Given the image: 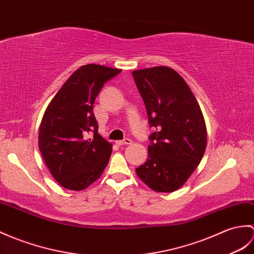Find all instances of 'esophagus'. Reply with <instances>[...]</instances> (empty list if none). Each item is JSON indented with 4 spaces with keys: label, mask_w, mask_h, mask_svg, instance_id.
I'll return each instance as SVG.
<instances>
[{
    "label": "esophagus",
    "mask_w": 254,
    "mask_h": 254,
    "mask_svg": "<svg viewBox=\"0 0 254 254\" xmlns=\"http://www.w3.org/2000/svg\"><path fill=\"white\" fill-rule=\"evenodd\" d=\"M131 143H132V140L129 139V138H125V139H122V140H117V141H116V144L119 145V146H122V145H129Z\"/></svg>",
    "instance_id": "obj_1"
}]
</instances>
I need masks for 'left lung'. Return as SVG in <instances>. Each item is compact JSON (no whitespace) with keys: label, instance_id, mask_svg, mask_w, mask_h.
I'll return each instance as SVG.
<instances>
[{"label":"left lung","instance_id":"obj_1","mask_svg":"<svg viewBox=\"0 0 254 254\" xmlns=\"http://www.w3.org/2000/svg\"><path fill=\"white\" fill-rule=\"evenodd\" d=\"M150 127L148 159L135 169L150 190H180L197 169L207 147V127L196 97L185 80L166 66L134 70Z\"/></svg>","mask_w":254,"mask_h":254}]
</instances>
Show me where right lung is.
Segmentation results:
<instances>
[{
    "mask_svg": "<svg viewBox=\"0 0 254 254\" xmlns=\"http://www.w3.org/2000/svg\"><path fill=\"white\" fill-rule=\"evenodd\" d=\"M120 72L97 64L81 66L47 106L39 149L53 178L66 190H85L107 167L113 144L98 133L93 106L104 83Z\"/></svg>",
    "mask_w": 254,
    "mask_h": 254,
    "instance_id": "add662e5",
    "label": "right lung"
}]
</instances>
